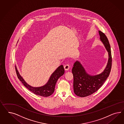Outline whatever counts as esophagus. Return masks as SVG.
Segmentation results:
<instances>
[{
  "mask_svg": "<svg viewBox=\"0 0 124 124\" xmlns=\"http://www.w3.org/2000/svg\"><path fill=\"white\" fill-rule=\"evenodd\" d=\"M64 69L65 70H68L70 69V65L68 64H66L64 65Z\"/></svg>",
  "mask_w": 124,
  "mask_h": 124,
  "instance_id": "1",
  "label": "esophagus"
}]
</instances>
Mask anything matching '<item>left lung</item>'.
Returning a JSON list of instances; mask_svg holds the SVG:
<instances>
[{
  "mask_svg": "<svg viewBox=\"0 0 124 124\" xmlns=\"http://www.w3.org/2000/svg\"><path fill=\"white\" fill-rule=\"evenodd\" d=\"M99 32L100 39L108 52V62L104 71L94 76L88 74L79 61H76L74 63L72 70L74 77V91L76 95L81 97L90 95L97 91L108 77L111 71L112 56L109 40L104 33L101 31Z\"/></svg>",
  "mask_w": 124,
  "mask_h": 124,
  "instance_id": "left-lung-1",
  "label": "left lung"
}]
</instances>
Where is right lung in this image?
<instances>
[{"mask_svg":"<svg viewBox=\"0 0 124 124\" xmlns=\"http://www.w3.org/2000/svg\"><path fill=\"white\" fill-rule=\"evenodd\" d=\"M15 70L18 79L21 81L24 86L26 87L29 90L34 94L43 97H48L54 93L58 79L61 76L63 75L64 73L63 66L61 65L53 73L49 79L48 82L44 86L39 87H33L29 85L25 82L22 77L19 74L16 66Z\"/></svg>","mask_w":124,"mask_h":124,"instance_id":"add662e5","label":"right lung"}]
</instances>
